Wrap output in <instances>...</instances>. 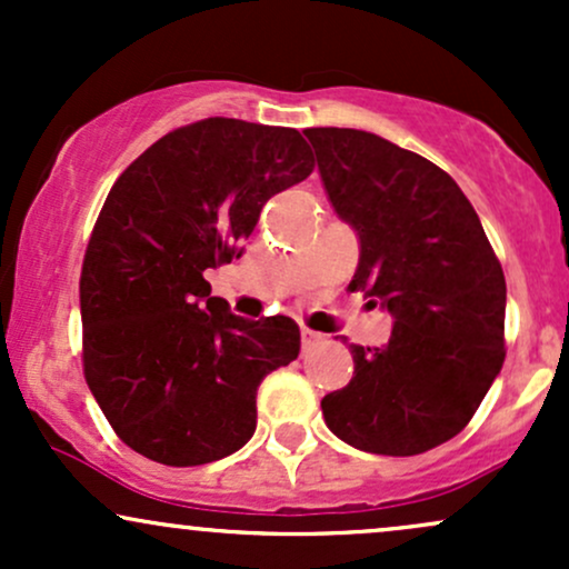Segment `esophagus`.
Wrapping results in <instances>:
<instances>
[{"label": "esophagus", "instance_id": "1", "mask_svg": "<svg viewBox=\"0 0 569 569\" xmlns=\"http://www.w3.org/2000/svg\"><path fill=\"white\" fill-rule=\"evenodd\" d=\"M321 339H323V335H318V331H312V329H307V326H302V345H305V348L321 342Z\"/></svg>", "mask_w": 569, "mask_h": 569}]
</instances>
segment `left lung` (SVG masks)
<instances>
[{
    "label": "left lung",
    "instance_id": "8db88e82",
    "mask_svg": "<svg viewBox=\"0 0 569 569\" xmlns=\"http://www.w3.org/2000/svg\"><path fill=\"white\" fill-rule=\"evenodd\" d=\"M331 206L356 230L350 280L393 316L382 348L350 345L352 380L326 426L371 455H422L460 433L506 361V278L455 179L352 128H307Z\"/></svg>",
    "mask_w": 569,
    "mask_h": 569
}]
</instances>
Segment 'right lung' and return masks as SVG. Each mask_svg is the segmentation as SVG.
<instances>
[{
	"label": "right lung",
	"instance_id": "add662e5",
	"mask_svg": "<svg viewBox=\"0 0 569 569\" xmlns=\"http://www.w3.org/2000/svg\"><path fill=\"white\" fill-rule=\"evenodd\" d=\"M312 168L299 130L208 117L109 189L80 276L82 367L133 452L189 468L253 436L259 382L299 356V326L232 316L202 272L240 257L264 202Z\"/></svg>",
	"mask_w": 569,
	"mask_h": 569
}]
</instances>
